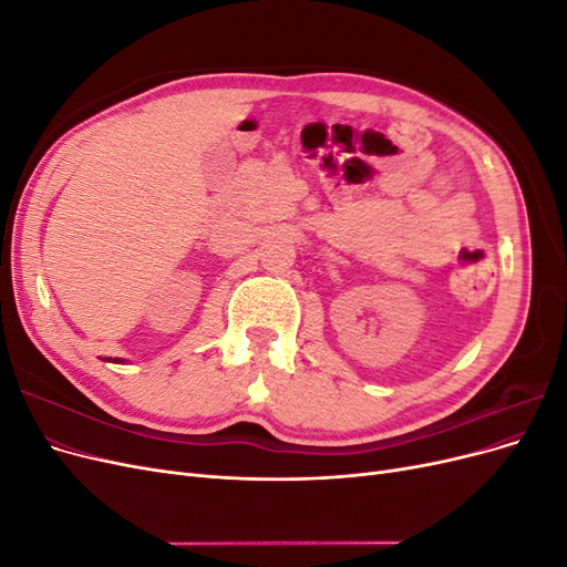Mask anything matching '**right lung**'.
Segmentation results:
<instances>
[{"mask_svg": "<svg viewBox=\"0 0 567 567\" xmlns=\"http://www.w3.org/2000/svg\"><path fill=\"white\" fill-rule=\"evenodd\" d=\"M106 362H109V359H106ZM111 362H115V364H120V362H123V359H111Z\"/></svg>", "mask_w": 567, "mask_h": 567, "instance_id": "obj_1", "label": "right lung"}]
</instances>
